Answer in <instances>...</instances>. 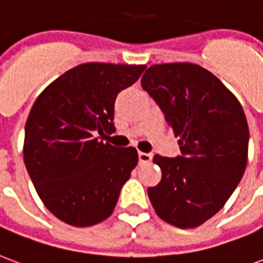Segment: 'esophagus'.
I'll return each instance as SVG.
<instances>
[{
  "label": "esophagus",
  "instance_id": "esophagus-1",
  "mask_svg": "<svg viewBox=\"0 0 263 263\" xmlns=\"http://www.w3.org/2000/svg\"><path fill=\"white\" fill-rule=\"evenodd\" d=\"M152 160V155L145 154V152H139V163L141 165H148Z\"/></svg>",
  "mask_w": 263,
  "mask_h": 263
}]
</instances>
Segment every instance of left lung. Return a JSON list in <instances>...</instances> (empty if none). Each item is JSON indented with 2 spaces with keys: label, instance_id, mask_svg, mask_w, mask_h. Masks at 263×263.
Returning <instances> with one entry per match:
<instances>
[{
  "label": "left lung",
  "instance_id": "8db88e82",
  "mask_svg": "<svg viewBox=\"0 0 263 263\" xmlns=\"http://www.w3.org/2000/svg\"><path fill=\"white\" fill-rule=\"evenodd\" d=\"M142 88L179 138L182 156L156 155L162 179L148 196L156 214L177 228H196L217 214L248 162V122L238 98L201 66H151Z\"/></svg>",
  "mask_w": 263,
  "mask_h": 263
}]
</instances>
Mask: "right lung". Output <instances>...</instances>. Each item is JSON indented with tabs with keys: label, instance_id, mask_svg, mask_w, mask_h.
Here are the masks:
<instances>
[{
	"label": "right lung",
	"instance_id": "right-lung-1",
	"mask_svg": "<svg viewBox=\"0 0 263 263\" xmlns=\"http://www.w3.org/2000/svg\"><path fill=\"white\" fill-rule=\"evenodd\" d=\"M145 65L83 63L52 81L28 115L24 162L37 196L59 220L91 227L112 214L138 163L137 149L96 134L114 132V103Z\"/></svg>",
	"mask_w": 263,
	"mask_h": 263
}]
</instances>
